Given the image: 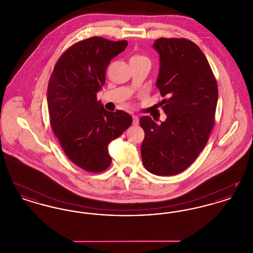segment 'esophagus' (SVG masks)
Here are the masks:
<instances>
[{
	"label": "esophagus",
	"instance_id": "esophagus-1",
	"mask_svg": "<svg viewBox=\"0 0 253 253\" xmlns=\"http://www.w3.org/2000/svg\"><path fill=\"white\" fill-rule=\"evenodd\" d=\"M132 125H138V122H139V121H138V118H137V116H135V115H132Z\"/></svg>",
	"mask_w": 253,
	"mask_h": 253
}]
</instances>
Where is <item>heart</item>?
Returning <instances> with one entry per match:
<instances>
[{"mask_svg": "<svg viewBox=\"0 0 253 253\" xmlns=\"http://www.w3.org/2000/svg\"><path fill=\"white\" fill-rule=\"evenodd\" d=\"M148 60V58H146L145 56L143 55H140V54H135V55H133L132 58H131V60Z\"/></svg>", "mask_w": 253, "mask_h": 253, "instance_id": "obj_1", "label": "heart"}]
</instances>
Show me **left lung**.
<instances>
[{
	"label": "left lung",
	"mask_w": 253,
	"mask_h": 253,
	"mask_svg": "<svg viewBox=\"0 0 253 253\" xmlns=\"http://www.w3.org/2000/svg\"><path fill=\"white\" fill-rule=\"evenodd\" d=\"M157 86L167 115L157 124L141 117L144 130L141 157L145 168L160 175H174L189 168L202 152L215 123L216 79L204 53L184 38H159Z\"/></svg>",
	"instance_id": "left-lung-1"
}]
</instances>
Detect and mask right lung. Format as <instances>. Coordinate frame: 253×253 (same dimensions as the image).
<instances>
[{
  "label": "right lung",
  "mask_w": 253,
  "mask_h": 253,
  "mask_svg": "<svg viewBox=\"0 0 253 253\" xmlns=\"http://www.w3.org/2000/svg\"><path fill=\"white\" fill-rule=\"evenodd\" d=\"M127 41L91 37L74 43L59 58L47 88L50 125L67 157L90 172L108 169V145L132 124L121 111L109 112L96 100L111 60Z\"/></svg>",
  "instance_id": "obj_1"
}]
</instances>
